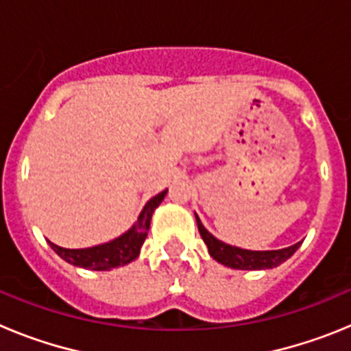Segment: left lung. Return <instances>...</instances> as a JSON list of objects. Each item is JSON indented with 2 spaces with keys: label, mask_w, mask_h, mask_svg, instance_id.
I'll return each mask as SVG.
<instances>
[{
  "label": "left lung",
  "mask_w": 351,
  "mask_h": 351,
  "mask_svg": "<svg viewBox=\"0 0 351 351\" xmlns=\"http://www.w3.org/2000/svg\"><path fill=\"white\" fill-rule=\"evenodd\" d=\"M197 225L198 232L202 235L204 243L209 247V255L213 256L216 262L223 263L226 267L232 269H241V271H260V269H272L278 267L280 263L285 260L290 258L300 246V243L293 244L290 247H283V250L276 251H250V250H241V247L228 246V244L221 243L218 239L210 235L209 232L204 228L197 216Z\"/></svg>",
  "instance_id": "left-lung-1"
}]
</instances>
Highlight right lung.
Masks as SVG:
<instances>
[{
  "mask_svg": "<svg viewBox=\"0 0 351 351\" xmlns=\"http://www.w3.org/2000/svg\"><path fill=\"white\" fill-rule=\"evenodd\" d=\"M167 190L158 193L145 204L144 210L138 216L137 223L130 228L126 234L114 239L107 244H100L95 247H86V250H64V247L51 244L52 250L64 260V262L77 265V267L89 269V271H110L117 265H126L132 260H135L141 253V247L147 237L149 225H151V216L154 209L165 198Z\"/></svg>",
  "mask_w": 351,
  "mask_h": 351,
  "instance_id": "1",
  "label": "right lung"
}]
</instances>
